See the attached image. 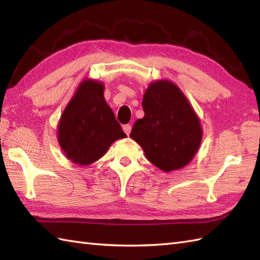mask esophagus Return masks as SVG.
I'll use <instances>...</instances> for the list:
<instances>
[{"label": "esophagus", "mask_w": 260, "mask_h": 260, "mask_svg": "<svg viewBox=\"0 0 260 260\" xmlns=\"http://www.w3.org/2000/svg\"><path fill=\"white\" fill-rule=\"evenodd\" d=\"M123 131L125 132V134L128 136V135L131 134V131H132V126H131L129 124H127V125H124V126H123Z\"/></svg>", "instance_id": "obj_1"}]
</instances>
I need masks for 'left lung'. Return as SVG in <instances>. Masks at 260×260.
Returning <instances> with one entry per match:
<instances>
[{
    "instance_id": "1",
    "label": "left lung",
    "mask_w": 260,
    "mask_h": 260,
    "mask_svg": "<svg viewBox=\"0 0 260 260\" xmlns=\"http://www.w3.org/2000/svg\"><path fill=\"white\" fill-rule=\"evenodd\" d=\"M142 105L145 115L133 126L131 138L161 171L186 166L201 146L203 131L184 93L167 80L150 83Z\"/></svg>"
}]
</instances>
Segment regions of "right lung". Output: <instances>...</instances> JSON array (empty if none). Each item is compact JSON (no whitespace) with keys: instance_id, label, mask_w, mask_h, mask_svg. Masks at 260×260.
Listing matches in <instances>:
<instances>
[{"instance_id":"1","label":"right lung","mask_w":260,"mask_h":260,"mask_svg":"<svg viewBox=\"0 0 260 260\" xmlns=\"http://www.w3.org/2000/svg\"><path fill=\"white\" fill-rule=\"evenodd\" d=\"M124 137L122 126L105 101L104 85L98 81H83L58 124V144L66 157L78 165H89Z\"/></svg>"}]
</instances>
